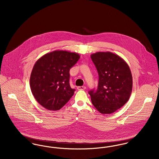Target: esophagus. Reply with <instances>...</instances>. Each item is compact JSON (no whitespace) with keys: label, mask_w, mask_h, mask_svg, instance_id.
<instances>
[{"label":"esophagus","mask_w":159,"mask_h":159,"mask_svg":"<svg viewBox=\"0 0 159 159\" xmlns=\"http://www.w3.org/2000/svg\"><path fill=\"white\" fill-rule=\"evenodd\" d=\"M77 89L78 90H84V89H86V87H85V86H78V87L77 88Z\"/></svg>","instance_id":"esophagus-1"}]
</instances>
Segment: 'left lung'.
Listing matches in <instances>:
<instances>
[{
  "label": "left lung",
  "instance_id": "1",
  "mask_svg": "<svg viewBox=\"0 0 159 159\" xmlns=\"http://www.w3.org/2000/svg\"><path fill=\"white\" fill-rule=\"evenodd\" d=\"M91 57L99 75L97 91L89 92L92 103L101 114L113 113L130 98L133 83L130 70L120 56L110 52H98Z\"/></svg>",
  "mask_w": 159,
  "mask_h": 159
}]
</instances>
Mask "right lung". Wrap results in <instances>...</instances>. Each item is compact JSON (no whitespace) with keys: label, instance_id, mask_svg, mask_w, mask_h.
Instances as JSON below:
<instances>
[{"label":"right lung","instance_id":"1","mask_svg":"<svg viewBox=\"0 0 159 159\" xmlns=\"http://www.w3.org/2000/svg\"><path fill=\"white\" fill-rule=\"evenodd\" d=\"M79 53L57 50L43 55L34 64L30 78L31 92L48 110H59L74 95L69 83L70 70L80 58Z\"/></svg>","mask_w":159,"mask_h":159}]
</instances>
